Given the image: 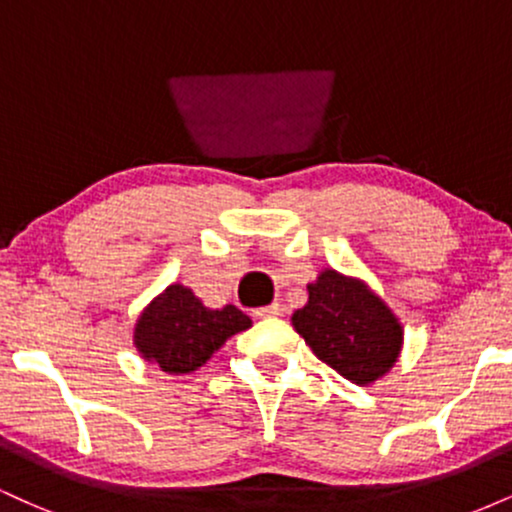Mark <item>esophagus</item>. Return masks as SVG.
Segmentation results:
<instances>
[{
  "label": "esophagus",
  "instance_id": "34e87169",
  "mask_svg": "<svg viewBox=\"0 0 512 512\" xmlns=\"http://www.w3.org/2000/svg\"><path fill=\"white\" fill-rule=\"evenodd\" d=\"M281 315V305L279 303H272V305H264V308H257L255 310V317H276Z\"/></svg>",
  "mask_w": 512,
  "mask_h": 512
}]
</instances>
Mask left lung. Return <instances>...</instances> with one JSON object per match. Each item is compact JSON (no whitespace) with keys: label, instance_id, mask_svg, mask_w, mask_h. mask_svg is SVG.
Returning <instances> with one entry per match:
<instances>
[{"label":"left lung","instance_id":"1","mask_svg":"<svg viewBox=\"0 0 512 512\" xmlns=\"http://www.w3.org/2000/svg\"><path fill=\"white\" fill-rule=\"evenodd\" d=\"M291 320L313 354L356 385L385 375L402 349V327L390 308L334 269L308 286V303Z\"/></svg>","mask_w":512,"mask_h":512}]
</instances>
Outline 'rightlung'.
I'll use <instances>...</instances> for the list:
<instances>
[{"instance_id":"right-lung-1","label":"right lung","mask_w":512,"mask_h":512,"mask_svg":"<svg viewBox=\"0 0 512 512\" xmlns=\"http://www.w3.org/2000/svg\"><path fill=\"white\" fill-rule=\"evenodd\" d=\"M250 325V317L236 305L209 310L190 289L173 284L139 317L134 344L146 361L166 373H190L204 366L228 337Z\"/></svg>"}]
</instances>
